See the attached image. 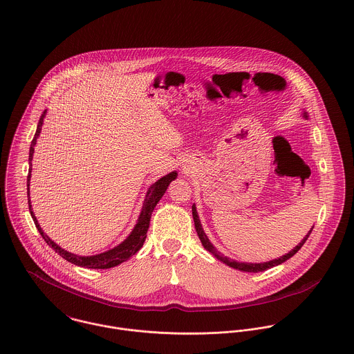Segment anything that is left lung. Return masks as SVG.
Returning <instances> with one entry per match:
<instances>
[{"label":"left lung","mask_w":354,"mask_h":354,"mask_svg":"<svg viewBox=\"0 0 354 354\" xmlns=\"http://www.w3.org/2000/svg\"><path fill=\"white\" fill-rule=\"evenodd\" d=\"M304 117H306V113H304ZM192 215H194L195 229H196L198 236H199V239H201V241H202L203 247H204L208 252L212 253L218 260H221V261H223L225 264H227L229 267L236 268V270H240V271H245V272H260V271L268 270V268H271V267H275V266H278V264L286 261L288 259H290L293 254H296V253L300 251V248L303 247L304 243L308 240V237H309V234H310V232H312V229H313V227H312V229L309 230V233L304 237L303 241H301L295 250H292L290 252L286 253V254H283V256H281V257H278V259H274V260L266 261V263H240V261L232 260V259H229V257L221 254V253L215 250V247L209 243L208 237L205 236V233H204V230H203L202 223H201V219H199V215H198V211H196L195 204L192 205Z\"/></svg>","instance_id":"left-lung-1"}]
</instances>
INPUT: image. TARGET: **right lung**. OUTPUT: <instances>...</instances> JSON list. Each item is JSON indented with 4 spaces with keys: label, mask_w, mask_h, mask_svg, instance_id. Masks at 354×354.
<instances>
[{
    "label": "right lung",
    "mask_w": 354,
    "mask_h": 354,
    "mask_svg": "<svg viewBox=\"0 0 354 354\" xmlns=\"http://www.w3.org/2000/svg\"><path fill=\"white\" fill-rule=\"evenodd\" d=\"M45 114H46V110L44 111V114L39 118V122H38V127H37V132H35V136H34V139L31 142V147H30V158H28L30 169H28V176H27V196H30V178H31V170H32L31 169V166H32L31 160H32V155H34V147H35L37 139H38V136L41 133ZM176 177H177V173L171 171L167 176L159 178L155 184H152L150 189H149V192H147V195H146V201H145V204H143L140 216L138 219V223L133 227L132 233L127 237V240H124L120 245L114 247L113 250H110L107 252L94 254V256H77V254L68 252V251L62 250L61 247H58L54 241H51L50 239L41 229V226L38 223V219L35 218V215L32 212L30 201H28V207H30V212H31V216L34 219V223H35L38 232L41 233L44 240L48 243V245L53 248L55 252L58 253L61 257H64L65 260H68V261H71V263H73L76 266L86 267V268H100V270L101 268H111V267L118 266L122 261L128 260L131 256H133L135 253L138 252L143 247V244L146 241V237H147V230H149V226H150L152 211H153L155 205L160 201V198L163 196V194L166 192L169 184L173 180H176Z\"/></svg>",
    "instance_id": "1"
}]
</instances>
